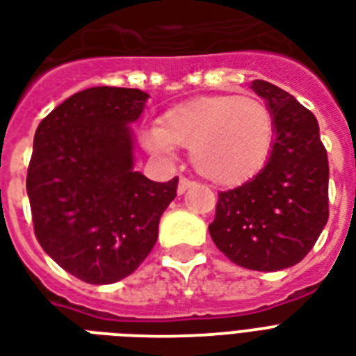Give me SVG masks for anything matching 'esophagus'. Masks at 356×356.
Segmentation results:
<instances>
[{
	"instance_id": "1",
	"label": "esophagus",
	"mask_w": 356,
	"mask_h": 356,
	"mask_svg": "<svg viewBox=\"0 0 356 356\" xmlns=\"http://www.w3.org/2000/svg\"><path fill=\"white\" fill-rule=\"evenodd\" d=\"M195 186V181L193 180H187V178H180V181H178V195H184V193L189 189V187Z\"/></svg>"
}]
</instances>
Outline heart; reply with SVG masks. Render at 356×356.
I'll list each match as a JSON object with an SVG mask.
<instances>
[{"instance_id":"heart-1","label":"heart","mask_w":356,"mask_h":356,"mask_svg":"<svg viewBox=\"0 0 356 356\" xmlns=\"http://www.w3.org/2000/svg\"><path fill=\"white\" fill-rule=\"evenodd\" d=\"M275 118L256 96L217 95L172 107L148 129L145 143L152 152L191 150L195 169L219 186H236L258 175L269 159Z\"/></svg>"}]
</instances>
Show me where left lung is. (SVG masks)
<instances>
[{
    "instance_id": "obj_1",
    "label": "left lung",
    "mask_w": 356,
    "mask_h": 356,
    "mask_svg": "<svg viewBox=\"0 0 356 356\" xmlns=\"http://www.w3.org/2000/svg\"><path fill=\"white\" fill-rule=\"evenodd\" d=\"M275 118L266 167L243 186L219 193L209 236L228 260L278 271L310 252L329 219V159L312 111L280 87L252 81Z\"/></svg>"
}]
</instances>
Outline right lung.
Instances as JSON below:
<instances>
[{"mask_svg":"<svg viewBox=\"0 0 356 356\" xmlns=\"http://www.w3.org/2000/svg\"><path fill=\"white\" fill-rule=\"evenodd\" d=\"M147 92L90 87L42 118L27 169L38 243L89 284L122 280L145 261L178 178L152 181L134 170L135 122Z\"/></svg>","mask_w":356,"mask_h":356,"instance_id":"right-lung-1","label":"right lung"}]
</instances>
